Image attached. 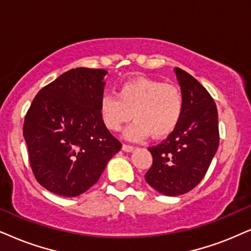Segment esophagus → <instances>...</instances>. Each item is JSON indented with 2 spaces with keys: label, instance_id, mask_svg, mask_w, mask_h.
I'll list each match as a JSON object with an SVG mask.
<instances>
[{
  "label": "esophagus",
  "instance_id": "esophagus-1",
  "mask_svg": "<svg viewBox=\"0 0 251 251\" xmlns=\"http://www.w3.org/2000/svg\"><path fill=\"white\" fill-rule=\"evenodd\" d=\"M134 149H135L134 146H129V145H125V144L123 145V151H127V153H128V151H134Z\"/></svg>",
  "mask_w": 251,
  "mask_h": 251
}]
</instances>
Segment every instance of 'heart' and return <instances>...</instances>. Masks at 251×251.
Listing matches in <instances>:
<instances>
[{"instance_id":"obj_1","label":"heart","mask_w":251,"mask_h":251,"mask_svg":"<svg viewBox=\"0 0 251 251\" xmlns=\"http://www.w3.org/2000/svg\"><path fill=\"white\" fill-rule=\"evenodd\" d=\"M184 100L175 85L149 77H136L124 82L116 96L106 95L100 104L104 125L119 132L132 117L134 123L127 128L125 138L140 141L151 134L160 139L175 131L182 118Z\"/></svg>"}]
</instances>
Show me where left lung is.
Segmentation results:
<instances>
[{"label":"left lung","instance_id":"8db88e82","mask_svg":"<svg viewBox=\"0 0 251 251\" xmlns=\"http://www.w3.org/2000/svg\"><path fill=\"white\" fill-rule=\"evenodd\" d=\"M184 100L175 131L149 147L153 164L146 182L166 196H179L196 188L207 173L219 146L218 110L208 91L189 73L175 68Z\"/></svg>","mask_w":251,"mask_h":251}]
</instances>
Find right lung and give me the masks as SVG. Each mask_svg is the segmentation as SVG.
Here are the masks:
<instances>
[{
	"label": "right lung",
	"mask_w": 251,
	"mask_h": 251,
	"mask_svg": "<svg viewBox=\"0 0 251 251\" xmlns=\"http://www.w3.org/2000/svg\"><path fill=\"white\" fill-rule=\"evenodd\" d=\"M104 69L63 73L33 98L23 135L33 175L55 195L76 197L100 179L122 148L100 113Z\"/></svg>",
	"instance_id": "right-lung-1"
}]
</instances>
